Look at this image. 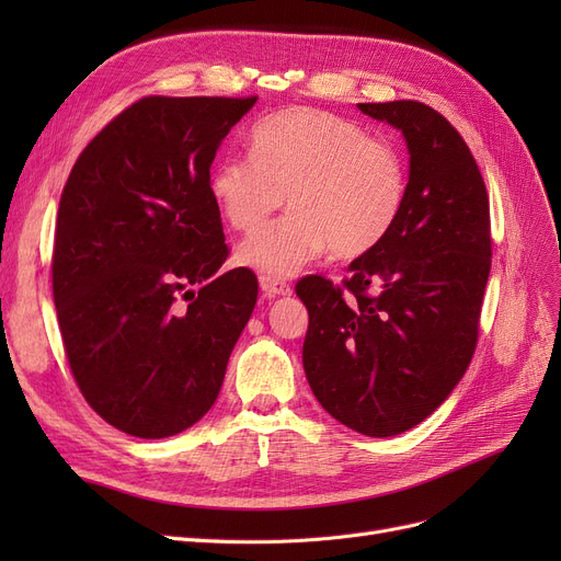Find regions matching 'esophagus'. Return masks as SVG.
Returning <instances> with one entry per match:
<instances>
[{
    "label": "esophagus",
    "instance_id": "esophagus-1",
    "mask_svg": "<svg viewBox=\"0 0 561 561\" xmlns=\"http://www.w3.org/2000/svg\"><path fill=\"white\" fill-rule=\"evenodd\" d=\"M260 287H262L264 297H268V299L287 297V295L293 293L290 285H287L285 280H280V278H268V276H262V278H260Z\"/></svg>",
    "mask_w": 561,
    "mask_h": 561
}]
</instances>
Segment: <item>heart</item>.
<instances>
[{
    "label": "heart",
    "instance_id": "heart-1",
    "mask_svg": "<svg viewBox=\"0 0 561 561\" xmlns=\"http://www.w3.org/2000/svg\"><path fill=\"white\" fill-rule=\"evenodd\" d=\"M236 260L268 278H287L322 257L355 260L386 241L407 201L400 151L330 112L293 107L250 130V154L229 151L210 171V196L236 231H252Z\"/></svg>",
    "mask_w": 561,
    "mask_h": 561
}]
</instances>
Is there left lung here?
I'll use <instances>...</instances> for the list:
<instances>
[{
  "label": "left lung",
  "instance_id": "obj_1",
  "mask_svg": "<svg viewBox=\"0 0 561 561\" xmlns=\"http://www.w3.org/2000/svg\"><path fill=\"white\" fill-rule=\"evenodd\" d=\"M358 110L402 133L407 201L386 241L351 262L348 301L322 276L297 283L309 309L301 360L328 414L390 437L431 416L470 365L491 268L489 196L468 145L433 107Z\"/></svg>",
  "mask_w": 561,
  "mask_h": 561
}]
</instances>
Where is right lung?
I'll list each match as a JSON object with an SVG mask.
<instances>
[{
    "instance_id": "obj_1",
    "label": "right lung",
    "mask_w": 561,
    "mask_h": 561,
    "mask_svg": "<svg viewBox=\"0 0 561 561\" xmlns=\"http://www.w3.org/2000/svg\"><path fill=\"white\" fill-rule=\"evenodd\" d=\"M257 98H142L60 196L54 301L75 381L110 426L171 437L206 414L257 301L229 257L210 165ZM182 294L191 301L182 308Z\"/></svg>"
}]
</instances>
